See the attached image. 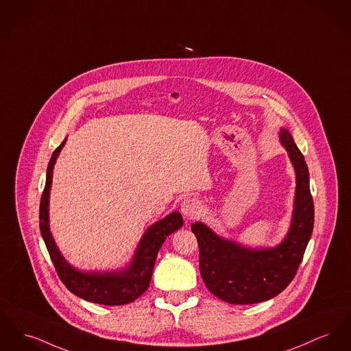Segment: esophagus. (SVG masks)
<instances>
[{"label": "esophagus", "mask_w": 351, "mask_h": 351, "mask_svg": "<svg viewBox=\"0 0 351 351\" xmlns=\"http://www.w3.org/2000/svg\"><path fill=\"white\" fill-rule=\"evenodd\" d=\"M180 210L188 219H195L202 212V204L196 199H186L180 206Z\"/></svg>", "instance_id": "1"}]
</instances>
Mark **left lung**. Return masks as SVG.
<instances>
[{"mask_svg": "<svg viewBox=\"0 0 351 351\" xmlns=\"http://www.w3.org/2000/svg\"><path fill=\"white\" fill-rule=\"evenodd\" d=\"M280 141L295 169V199L291 224L284 241L270 249H252L217 236L203 223L191 226L199 244V265L206 288L233 305H250L280 294L294 278L314 226L309 169L288 130Z\"/></svg>", "mask_w": 351, "mask_h": 351, "instance_id": "1", "label": "left lung"}]
</instances>
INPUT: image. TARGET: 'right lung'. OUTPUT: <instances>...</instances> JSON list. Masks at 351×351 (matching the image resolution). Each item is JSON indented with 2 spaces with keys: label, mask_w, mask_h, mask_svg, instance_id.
<instances>
[{
  "label": "right lung",
  "mask_w": 351,
  "mask_h": 351,
  "mask_svg": "<svg viewBox=\"0 0 351 351\" xmlns=\"http://www.w3.org/2000/svg\"><path fill=\"white\" fill-rule=\"evenodd\" d=\"M66 143V139L53 152L46 172V184L40 204V229L50 258L64 287L73 294L86 301L101 305H125L135 301L145 293L154 271V265L160 247L168 234L183 226L179 212H172L163 220L145 230L130 267L122 271H81L73 268L61 254L54 243L49 228V195L56 160Z\"/></svg>",
  "instance_id": "right-lung-1"
}]
</instances>
